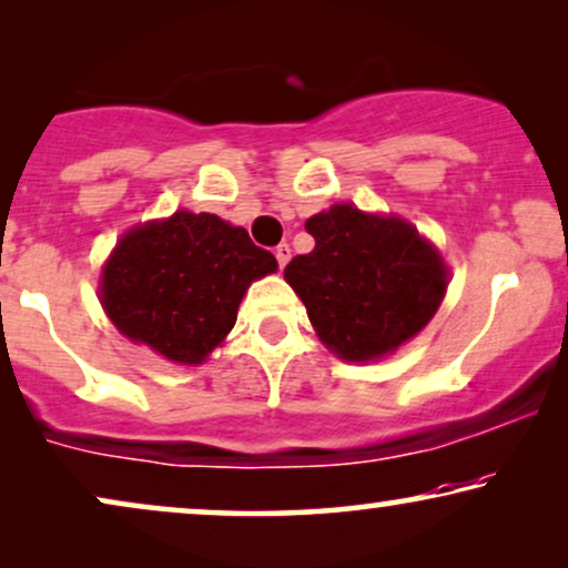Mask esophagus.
Segmentation results:
<instances>
[{
    "label": "esophagus",
    "mask_w": 568,
    "mask_h": 568,
    "mask_svg": "<svg viewBox=\"0 0 568 568\" xmlns=\"http://www.w3.org/2000/svg\"><path fill=\"white\" fill-rule=\"evenodd\" d=\"M290 258H292V247L286 245V243H282L276 247V261H278V266H286V263H290Z\"/></svg>",
    "instance_id": "esophagus-1"
}]
</instances>
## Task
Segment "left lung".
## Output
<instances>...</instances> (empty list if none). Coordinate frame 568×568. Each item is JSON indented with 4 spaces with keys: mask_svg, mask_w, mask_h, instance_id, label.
<instances>
[{
    "mask_svg": "<svg viewBox=\"0 0 568 568\" xmlns=\"http://www.w3.org/2000/svg\"><path fill=\"white\" fill-rule=\"evenodd\" d=\"M307 255L284 268L317 338L346 362H372L414 338L447 292L437 247L400 216L333 204L310 216Z\"/></svg>",
    "mask_w": 568,
    "mask_h": 568,
    "instance_id": "1",
    "label": "left lung"
}]
</instances>
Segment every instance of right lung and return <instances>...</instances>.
<instances>
[{"label": "right lung", "mask_w": 568, "mask_h": 568, "mask_svg": "<svg viewBox=\"0 0 568 568\" xmlns=\"http://www.w3.org/2000/svg\"><path fill=\"white\" fill-rule=\"evenodd\" d=\"M278 263L216 214L175 212L129 230L100 274V302L123 336L178 364H201L237 321L240 300Z\"/></svg>", "instance_id": "right-lung-1"}]
</instances>
